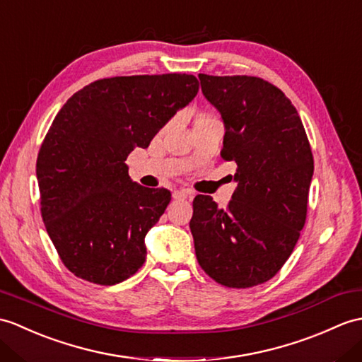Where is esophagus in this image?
I'll use <instances>...</instances> for the list:
<instances>
[{
    "label": "esophagus",
    "instance_id": "obj_1",
    "mask_svg": "<svg viewBox=\"0 0 362 362\" xmlns=\"http://www.w3.org/2000/svg\"><path fill=\"white\" fill-rule=\"evenodd\" d=\"M173 197L177 200H185V199H191L192 197V191L189 189H177L173 192Z\"/></svg>",
    "mask_w": 362,
    "mask_h": 362
}]
</instances>
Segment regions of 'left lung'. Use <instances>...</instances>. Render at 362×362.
Returning <instances> with one entry per match:
<instances>
[{"mask_svg":"<svg viewBox=\"0 0 362 362\" xmlns=\"http://www.w3.org/2000/svg\"><path fill=\"white\" fill-rule=\"evenodd\" d=\"M225 126L222 157L238 163L228 206L196 196L189 228L204 272L230 288L264 284L281 270L307 217L313 156L296 107L262 78L199 74Z\"/></svg>","mask_w":362,"mask_h":362,"instance_id":"8db88e82","label":"left lung"}]
</instances>
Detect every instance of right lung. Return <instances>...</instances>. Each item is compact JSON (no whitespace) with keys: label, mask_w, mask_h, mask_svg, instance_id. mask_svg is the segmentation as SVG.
Returning a JSON list of instances; mask_svg holds the SVG:
<instances>
[{"label":"right lung","mask_w":362,"mask_h":362,"mask_svg":"<svg viewBox=\"0 0 362 362\" xmlns=\"http://www.w3.org/2000/svg\"><path fill=\"white\" fill-rule=\"evenodd\" d=\"M188 74L97 80L67 100L37 158L41 216L67 270L114 285L146 259V233L171 200L132 182L126 157L197 95Z\"/></svg>","instance_id":"add662e5"}]
</instances>
